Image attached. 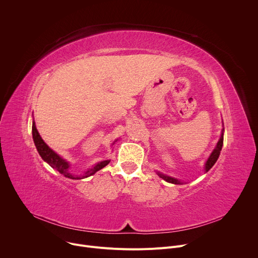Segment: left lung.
<instances>
[{"label":"left lung","mask_w":258,"mask_h":258,"mask_svg":"<svg viewBox=\"0 0 258 258\" xmlns=\"http://www.w3.org/2000/svg\"><path fill=\"white\" fill-rule=\"evenodd\" d=\"M223 144H224V130H223L222 136H220V139H219V141H218V143H217V145H216V147H215V149L212 151L211 155L209 156L208 160H207L206 163H205V170H206V171H208V170L214 165V163L216 162V160H217V158H218V156H219V154H220V151H222ZM157 174H158L160 177H162L164 180L168 181V182H171V183H180L179 180H177L176 178H173V177H171V176L164 175V174H162V173H160V172H157Z\"/></svg>","instance_id":"8db88e82"}]
</instances>
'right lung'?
Here are the masks:
<instances>
[{
    "mask_svg": "<svg viewBox=\"0 0 258 258\" xmlns=\"http://www.w3.org/2000/svg\"><path fill=\"white\" fill-rule=\"evenodd\" d=\"M32 138H33V142L34 145L38 149L39 154L41 155V157L54 169H56L57 171H59L61 174H63L64 176L68 177V178H72V179H80V178H85L88 176L93 175L94 173H96L98 170L102 169L103 167H105L110 161L109 160H105L102 161L98 164H96L94 167L88 169L86 171V173L84 175H73L70 171H69V164L68 162H66L64 159H62L59 155H57L52 149H50L48 145L43 141V139L41 138L38 130L35 127V123L34 121L32 122Z\"/></svg>",
    "mask_w": 258,
    "mask_h": 258,
    "instance_id": "obj_1",
    "label": "right lung"
}]
</instances>
